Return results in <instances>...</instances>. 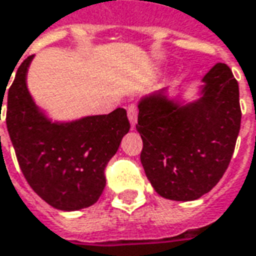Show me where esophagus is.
I'll return each mask as SVG.
<instances>
[{"instance_id":"1","label":"esophagus","mask_w":256,"mask_h":256,"mask_svg":"<svg viewBox=\"0 0 256 256\" xmlns=\"http://www.w3.org/2000/svg\"><path fill=\"white\" fill-rule=\"evenodd\" d=\"M128 120H130V124H132V128H134V126H136V123H137V106H136V105H128Z\"/></svg>"}]
</instances>
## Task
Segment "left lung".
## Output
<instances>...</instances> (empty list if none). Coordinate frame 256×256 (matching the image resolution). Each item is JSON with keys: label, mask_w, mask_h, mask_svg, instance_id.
Segmentation results:
<instances>
[{"label": "left lung", "mask_w": 256, "mask_h": 256, "mask_svg": "<svg viewBox=\"0 0 256 256\" xmlns=\"http://www.w3.org/2000/svg\"><path fill=\"white\" fill-rule=\"evenodd\" d=\"M201 82L192 101L164 88L137 104L141 164L154 190L172 201H194L215 187L240 132V92L230 68L219 62Z\"/></svg>", "instance_id": "left-lung-1"}]
</instances>
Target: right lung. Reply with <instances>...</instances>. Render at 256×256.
Returning a JSON list of instances; mask_svg holds the SVG:
<instances>
[{
    "instance_id": "obj_1",
    "label": "right lung",
    "mask_w": 256,
    "mask_h": 256,
    "mask_svg": "<svg viewBox=\"0 0 256 256\" xmlns=\"http://www.w3.org/2000/svg\"><path fill=\"white\" fill-rule=\"evenodd\" d=\"M33 58L23 60L8 91L6 128L16 158L30 187L51 206L88 208L102 194L104 170L130 130L128 114L118 108L108 115L52 120L28 88Z\"/></svg>"
}]
</instances>
